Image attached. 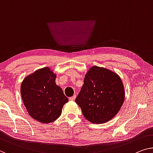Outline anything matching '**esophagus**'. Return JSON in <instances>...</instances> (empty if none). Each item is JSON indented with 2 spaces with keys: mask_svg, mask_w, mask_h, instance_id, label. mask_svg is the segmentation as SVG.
<instances>
[{
  "mask_svg": "<svg viewBox=\"0 0 153 153\" xmlns=\"http://www.w3.org/2000/svg\"><path fill=\"white\" fill-rule=\"evenodd\" d=\"M76 95H74V96L69 97V100H71V101H74V100H76Z\"/></svg>",
  "mask_w": 153,
  "mask_h": 153,
  "instance_id": "34e87169",
  "label": "esophagus"
}]
</instances>
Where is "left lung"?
Segmentation results:
<instances>
[{
    "mask_svg": "<svg viewBox=\"0 0 153 153\" xmlns=\"http://www.w3.org/2000/svg\"><path fill=\"white\" fill-rule=\"evenodd\" d=\"M124 86L120 76L105 68L91 67L75 101L83 115L93 124L108 122L119 112L124 101Z\"/></svg>",
    "mask_w": 153,
    "mask_h": 153,
    "instance_id": "8db88e82",
    "label": "left lung"
}]
</instances>
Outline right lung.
<instances>
[{"mask_svg": "<svg viewBox=\"0 0 153 153\" xmlns=\"http://www.w3.org/2000/svg\"><path fill=\"white\" fill-rule=\"evenodd\" d=\"M56 75L45 67L29 75L22 81L20 94L29 115L42 123H50L60 117L69 99L56 84Z\"/></svg>", "mask_w": 153, "mask_h": 153, "instance_id": "1", "label": "right lung"}]
</instances>
